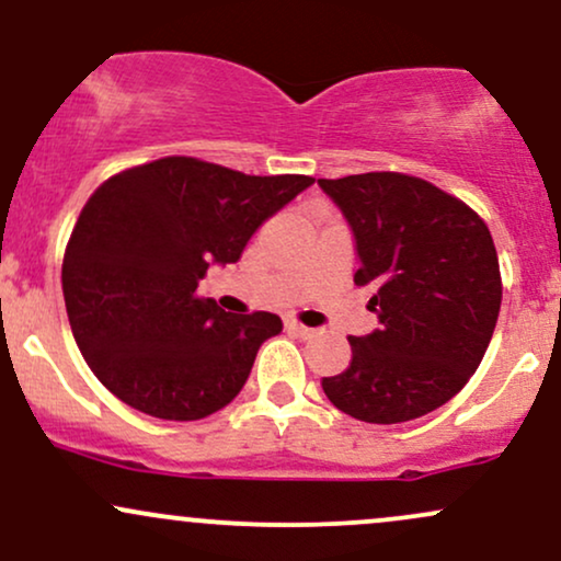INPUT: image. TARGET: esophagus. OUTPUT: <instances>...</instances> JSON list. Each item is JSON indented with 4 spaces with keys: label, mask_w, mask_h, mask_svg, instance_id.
<instances>
[{
    "label": "esophagus",
    "mask_w": 561,
    "mask_h": 561,
    "mask_svg": "<svg viewBox=\"0 0 561 561\" xmlns=\"http://www.w3.org/2000/svg\"><path fill=\"white\" fill-rule=\"evenodd\" d=\"M286 331L291 333V336H297V339H310L314 333L312 329H307V325L297 323V320H286Z\"/></svg>",
    "instance_id": "esophagus-1"
}]
</instances>
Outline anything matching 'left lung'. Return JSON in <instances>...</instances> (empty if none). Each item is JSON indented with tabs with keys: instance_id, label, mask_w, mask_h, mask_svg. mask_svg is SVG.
<instances>
[{
	"instance_id": "left-lung-1",
	"label": "left lung",
	"mask_w": 561,
	"mask_h": 561,
	"mask_svg": "<svg viewBox=\"0 0 561 561\" xmlns=\"http://www.w3.org/2000/svg\"><path fill=\"white\" fill-rule=\"evenodd\" d=\"M347 219L379 329L350 336L352 360L323 392L347 416L400 424L463 389L493 339L501 270L488 225L432 182L398 172L318 180Z\"/></svg>"
}]
</instances>
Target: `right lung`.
Returning <instances> with one entry per match:
<instances>
[{
    "instance_id": "obj_1",
    "label": "right lung",
    "mask_w": 561,
    "mask_h": 561,
    "mask_svg": "<svg viewBox=\"0 0 561 561\" xmlns=\"http://www.w3.org/2000/svg\"><path fill=\"white\" fill-rule=\"evenodd\" d=\"M185 156L127 169L92 193L62 256L68 323L92 374L135 411L198 421L236 400L283 323L230 314L196 288L312 185Z\"/></svg>"
}]
</instances>
